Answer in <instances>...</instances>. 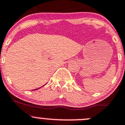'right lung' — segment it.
<instances>
[{"label":"right lung","mask_w":125,"mask_h":125,"mask_svg":"<svg viewBox=\"0 0 125 125\" xmlns=\"http://www.w3.org/2000/svg\"><path fill=\"white\" fill-rule=\"evenodd\" d=\"M43 86H44V85H43ZM40 88H41V87H40ZM39 88H37V89H35V90H38V89H39Z\"/></svg>","instance_id":"1"}]
</instances>
